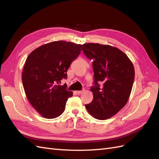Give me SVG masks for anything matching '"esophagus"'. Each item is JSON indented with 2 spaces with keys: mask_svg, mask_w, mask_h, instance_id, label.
I'll return each mask as SVG.
<instances>
[{
  "mask_svg": "<svg viewBox=\"0 0 159 159\" xmlns=\"http://www.w3.org/2000/svg\"><path fill=\"white\" fill-rule=\"evenodd\" d=\"M75 93H76L77 94L80 95V94H81V93H82V91H75Z\"/></svg>",
  "mask_w": 159,
  "mask_h": 159,
  "instance_id": "1",
  "label": "esophagus"
}]
</instances>
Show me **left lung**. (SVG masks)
I'll return each instance as SVG.
<instances>
[{
	"instance_id": "1",
	"label": "left lung",
	"mask_w": 159,
	"mask_h": 159,
	"mask_svg": "<svg viewBox=\"0 0 159 159\" xmlns=\"http://www.w3.org/2000/svg\"><path fill=\"white\" fill-rule=\"evenodd\" d=\"M81 50L93 60L94 71L93 99L85 107L95 119H109L128 102L134 79L133 64L124 52L111 46L87 43Z\"/></svg>"
}]
</instances>
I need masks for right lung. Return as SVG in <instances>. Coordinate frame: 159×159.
Here are the masks:
<instances>
[{"instance_id": "right-lung-1", "label": "right lung", "mask_w": 159, "mask_h": 159, "mask_svg": "<svg viewBox=\"0 0 159 159\" xmlns=\"http://www.w3.org/2000/svg\"><path fill=\"white\" fill-rule=\"evenodd\" d=\"M81 44L54 41L33 50L26 60L22 81L26 97L42 117L54 119L64 111L66 103L73 92L61 85L67 71L78 57Z\"/></svg>"}]
</instances>
